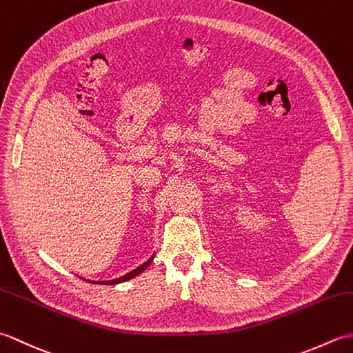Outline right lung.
<instances>
[{"mask_svg": "<svg viewBox=\"0 0 353 353\" xmlns=\"http://www.w3.org/2000/svg\"><path fill=\"white\" fill-rule=\"evenodd\" d=\"M152 261H153V256L150 258L147 262H144V264L142 265H139L137 270H132L130 273H127V274H124V276H121V277H118V279H114V281H104V282H94V283H104V285H115V283H119V282H125V281H129V279H132V277H134V276H138L139 273H142L144 272V270L152 264Z\"/></svg>", "mask_w": 353, "mask_h": 353, "instance_id": "add662e5", "label": "right lung"}]
</instances>
